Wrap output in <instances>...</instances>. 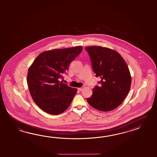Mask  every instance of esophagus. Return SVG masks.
I'll return each mask as SVG.
<instances>
[{
	"mask_svg": "<svg viewBox=\"0 0 157 157\" xmlns=\"http://www.w3.org/2000/svg\"><path fill=\"white\" fill-rule=\"evenodd\" d=\"M83 88H84V87L83 86V87H79V88H78V90L79 91H82V90L83 89Z\"/></svg>",
	"mask_w": 157,
	"mask_h": 157,
	"instance_id": "1",
	"label": "esophagus"
}]
</instances>
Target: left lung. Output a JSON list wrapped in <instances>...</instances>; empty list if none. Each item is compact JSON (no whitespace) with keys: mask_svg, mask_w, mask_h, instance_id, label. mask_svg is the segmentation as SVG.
<instances>
[{"mask_svg":"<svg viewBox=\"0 0 157 157\" xmlns=\"http://www.w3.org/2000/svg\"><path fill=\"white\" fill-rule=\"evenodd\" d=\"M94 72L100 77L93 95L87 99L90 106L98 110L109 111L118 107L128 93L132 76L122 56L117 51L101 46L86 47Z\"/></svg>","mask_w":157,"mask_h":157,"instance_id":"left-lung-1","label":"left lung"}]
</instances>
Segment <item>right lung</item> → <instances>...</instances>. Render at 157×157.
<instances>
[{
	"label": "right lung",
	"mask_w": 157,
	"mask_h": 157,
	"mask_svg": "<svg viewBox=\"0 0 157 157\" xmlns=\"http://www.w3.org/2000/svg\"><path fill=\"white\" fill-rule=\"evenodd\" d=\"M83 47L43 51L29 68L27 84L34 102L47 113L58 115L70 106L77 92L59 81L70 63L82 51Z\"/></svg>",
	"instance_id": "obj_1"
}]
</instances>
